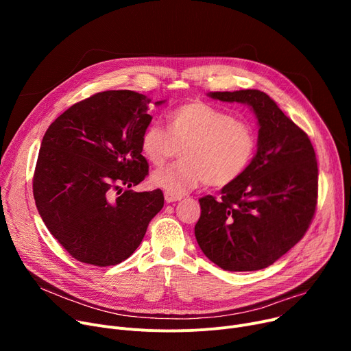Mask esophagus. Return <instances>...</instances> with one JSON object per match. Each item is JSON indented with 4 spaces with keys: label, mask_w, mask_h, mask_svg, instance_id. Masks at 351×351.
<instances>
[{
    "label": "esophagus",
    "mask_w": 351,
    "mask_h": 351,
    "mask_svg": "<svg viewBox=\"0 0 351 351\" xmlns=\"http://www.w3.org/2000/svg\"><path fill=\"white\" fill-rule=\"evenodd\" d=\"M180 199H182V196L172 195V193H169V192L165 193V200L168 202V204H172V202H178V200H180Z\"/></svg>",
    "instance_id": "esophagus-1"
}]
</instances>
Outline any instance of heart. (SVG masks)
<instances>
[{"instance_id":"obj_1","label":"heart","mask_w":351,"mask_h":351,"mask_svg":"<svg viewBox=\"0 0 351 351\" xmlns=\"http://www.w3.org/2000/svg\"><path fill=\"white\" fill-rule=\"evenodd\" d=\"M168 132L156 123L145 128L139 146L145 159L162 166L182 148V160L152 173L155 186L183 195L202 183L223 188L241 178L256 151L250 123L205 102H188L166 118Z\"/></svg>"}]
</instances>
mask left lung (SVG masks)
Wrapping results in <instances>:
<instances>
[{"label": "left lung", "mask_w": 351, "mask_h": 351, "mask_svg": "<svg viewBox=\"0 0 351 351\" xmlns=\"http://www.w3.org/2000/svg\"><path fill=\"white\" fill-rule=\"evenodd\" d=\"M213 99L239 102L254 112L257 151L245 173L199 199L195 225L199 247L229 271L261 270L304 236L317 205L316 154L304 131L259 89L210 92Z\"/></svg>", "instance_id": "1"}]
</instances>
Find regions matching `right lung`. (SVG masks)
<instances>
[{
  "label": "right lung",
  "instance_id": "right-lung-1",
  "mask_svg": "<svg viewBox=\"0 0 351 351\" xmlns=\"http://www.w3.org/2000/svg\"><path fill=\"white\" fill-rule=\"evenodd\" d=\"M149 102L128 89L99 92L68 108L43 138L35 205L51 234L82 263L128 259L163 208L160 189L123 191L147 176L139 141L152 121Z\"/></svg>",
  "mask_w": 351,
  "mask_h": 351
}]
</instances>
